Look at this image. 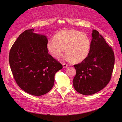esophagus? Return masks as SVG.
Returning <instances> with one entry per match:
<instances>
[{
    "instance_id": "obj_1",
    "label": "esophagus",
    "mask_w": 122,
    "mask_h": 122,
    "mask_svg": "<svg viewBox=\"0 0 122 122\" xmlns=\"http://www.w3.org/2000/svg\"><path fill=\"white\" fill-rule=\"evenodd\" d=\"M63 68H66L68 66V64H66V63H64L63 64Z\"/></svg>"
}]
</instances>
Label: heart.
I'll return each instance as SVG.
<instances>
[{
  "label": "heart",
  "mask_w": 122,
  "mask_h": 122,
  "mask_svg": "<svg viewBox=\"0 0 122 122\" xmlns=\"http://www.w3.org/2000/svg\"><path fill=\"white\" fill-rule=\"evenodd\" d=\"M91 42L85 34L73 30H64L57 33L53 39L47 43L49 53L56 59L65 54L72 62L79 63L85 60L90 52Z\"/></svg>",
  "instance_id": "b5f03b06"
}]
</instances>
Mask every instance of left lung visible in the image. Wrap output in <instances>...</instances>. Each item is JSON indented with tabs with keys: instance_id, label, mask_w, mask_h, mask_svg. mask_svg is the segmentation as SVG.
<instances>
[{
	"instance_id": "obj_1",
	"label": "left lung",
	"mask_w": 122,
	"mask_h": 122,
	"mask_svg": "<svg viewBox=\"0 0 122 122\" xmlns=\"http://www.w3.org/2000/svg\"><path fill=\"white\" fill-rule=\"evenodd\" d=\"M90 52L86 58L74 66L76 70L73 83L79 93L89 95L104 88L110 81L115 57L112 47L97 30H93Z\"/></svg>"
}]
</instances>
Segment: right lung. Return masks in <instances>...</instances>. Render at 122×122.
<instances>
[{
	"mask_svg": "<svg viewBox=\"0 0 122 122\" xmlns=\"http://www.w3.org/2000/svg\"><path fill=\"white\" fill-rule=\"evenodd\" d=\"M25 30L11 47L10 66L17 84L25 92L35 96L46 94L52 88L55 73L61 64L49 54L45 36Z\"/></svg>",
	"mask_w": 122,
	"mask_h": 122,
	"instance_id": "1",
	"label": "right lung"
}]
</instances>
